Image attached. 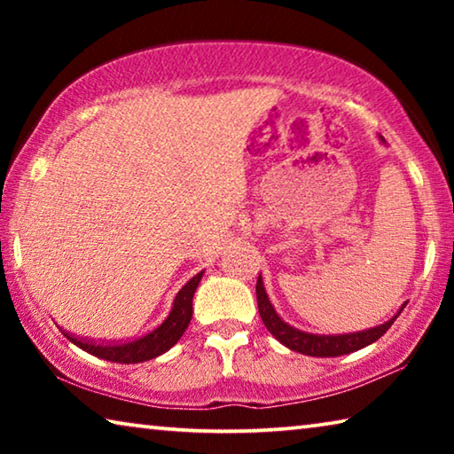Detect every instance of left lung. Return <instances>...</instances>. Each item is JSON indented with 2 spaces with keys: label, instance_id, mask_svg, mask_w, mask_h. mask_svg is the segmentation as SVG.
<instances>
[{
  "label": "left lung",
  "instance_id": "left-lung-1",
  "mask_svg": "<svg viewBox=\"0 0 454 454\" xmlns=\"http://www.w3.org/2000/svg\"><path fill=\"white\" fill-rule=\"evenodd\" d=\"M256 298H258V312H260V318H262V322H264V326L268 328V333H270L274 338H278L284 347H288L290 350L302 352V355H309V356H325V358L348 355V352L360 350V348L368 347V344L376 342L384 333H387L390 325H393L398 314H401L404 309V304H403V309L396 314V317H393L388 322H384V325L376 326V328L360 330V333H352V334L320 336V334L302 333V330L292 328L290 325H286V322H284L278 314H276L270 301H268L264 284L260 276L256 282Z\"/></svg>",
  "mask_w": 454,
  "mask_h": 454
}]
</instances>
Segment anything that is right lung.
<instances>
[{
    "label": "right lung",
    "instance_id": "right-lung-1",
    "mask_svg": "<svg viewBox=\"0 0 454 454\" xmlns=\"http://www.w3.org/2000/svg\"><path fill=\"white\" fill-rule=\"evenodd\" d=\"M202 274L204 272H198L194 278H190L184 284L182 290L176 294L172 310L162 325L156 330H152L150 334L137 338V340L96 342L88 340V338H78L70 333H64V336L67 340H72L75 347L90 352V355H96L104 360H112V363L134 364L164 355V352L170 350L174 344L180 340V336L186 333L192 320V298H194L198 284L202 280Z\"/></svg>",
    "mask_w": 454,
    "mask_h": 454
}]
</instances>
